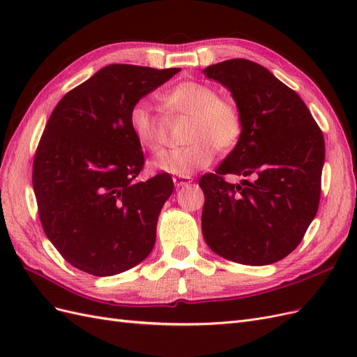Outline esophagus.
I'll use <instances>...</instances> for the list:
<instances>
[{"mask_svg": "<svg viewBox=\"0 0 357 357\" xmlns=\"http://www.w3.org/2000/svg\"><path fill=\"white\" fill-rule=\"evenodd\" d=\"M172 181H174V185L177 188H183V186L190 185L192 177L190 176H174V177H172Z\"/></svg>", "mask_w": 357, "mask_h": 357, "instance_id": "1", "label": "esophagus"}]
</instances>
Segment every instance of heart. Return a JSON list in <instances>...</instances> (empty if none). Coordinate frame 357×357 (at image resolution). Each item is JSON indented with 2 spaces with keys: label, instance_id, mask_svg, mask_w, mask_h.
<instances>
[{
  "label": "heart",
  "instance_id": "obj_1",
  "mask_svg": "<svg viewBox=\"0 0 357 357\" xmlns=\"http://www.w3.org/2000/svg\"><path fill=\"white\" fill-rule=\"evenodd\" d=\"M164 114L146 101H137L129 110L128 123L137 143L158 153L168 138V119L189 116L185 147L172 149L156 156L152 167L177 176L208 167L218 147L231 150L243 134V116L238 105L228 96L218 95L213 86L186 80L160 95Z\"/></svg>",
  "mask_w": 357,
  "mask_h": 357
}]
</instances>
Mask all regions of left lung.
<instances>
[{"label": "left lung", "instance_id": "obj_1", "mask_svg": "<svg viewBox=\"0 0 357 357\" xmlns=\"http://www.w3.org/2000/svg\"><path fill=\"white\" fill-rule=\"evenodd\" d=\"M204 73L232 92L243 116L235 149L199 178L204 238L214 253L243 265L282 261L319 208L321 129L301 96L253 61H223ZM226 174L248 178L232 185Z\"/></svg>", "mask_w": 357, "mask_h": 357}]
</instances>
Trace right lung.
<instances>
[{"label": "right lung", "instance_id": "1", "mask_svg": "<svg viewBox=\"0 0 357 357\" xmlns=\"http://www.w3.org/2000/svg\"><path fill=\"white\" fill-rule=\"evenodd\" d=\"M178 71L112 63L63 95L49 117L32 188L46 236L80 271L114 275L152 252L174 183L168 172L135 180L144 155L128 116Z\"/></svg>", "mask_w": 357, "mask_h": 357}]
</instances>
